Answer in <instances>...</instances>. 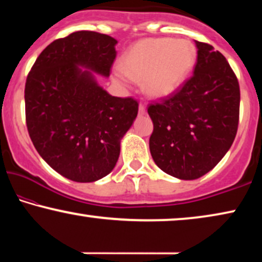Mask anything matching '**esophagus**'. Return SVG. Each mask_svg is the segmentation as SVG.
<instances>
[{"instance_id":"34e87169","label":"esophagus","mask_w":262,"mask_h":262,"mask_svg":"<svg viewBox=\"0 0 262 262\" xmlns=\"http://www.w3.org/2000/svg\"><path fill=\"white\" fill-rule=\"evenodd\" d=\"M145 112H146V110H145V107L142 105H139V107H138V113H139V116H144L145 114Z\"/></svg>"}]
</instances>
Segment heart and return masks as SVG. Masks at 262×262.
Wrapping results in <instances>:
<instances>
[{"mask_svg": "<svg viewBox=\"0 0 262 262\" xmlns=\"http://www.w3.org/2000/svg\"><path fill=\"white\" fill-rule=\"evenodd\" d=\"M196 50L186 39H143L121 58L114 77L120 82L143 80V89L152 98H166L178 91L194 68Z\"/></svg>", "mask_w": 262, "mask_h": 262, "instance_id": "1", "label": "heart"}]
</instances>
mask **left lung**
<instances>
[{
	"mask_svg": "<svg viewBox=\"0 0 262 262\" xmlns=\"http://www.w3.org/2000/svg\"><path fill=\"white\" fill-rule=\"evenodd\" d=\"M193 76L177 94L151 103L154 162L180 180H195L223 159L238 126L239 85L220 51L196 41Z\"/></svg>",
	"mask_w": 262,
	"mask_h": 262,
	"instance_id": "1",
	"label": "left lung"
}]
</instances>
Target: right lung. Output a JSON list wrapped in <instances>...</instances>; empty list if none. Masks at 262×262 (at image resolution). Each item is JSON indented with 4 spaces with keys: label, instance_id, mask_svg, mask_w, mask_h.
I'll list each match as a JSON object with an SVG mask.
<instances>
[{
    "label": "right lung",
    "instance_id": "right-lung-1",
    "mask_svg": "<svg viewBox=\"0 0 262 262\" xmlns=\"http://www.w3.org/2000/svg\"><path fill=\"white\" fill-rule=\"evenodd\" d=\"M117 44L107 34L74 32L46 46L27 76L28 134L41 159L69 180L110 174L137 117L136 100L112 96L96 80L110 76Z\"/></svg>",
    "mask_w": 262,
    "mask_h": 262
}]
</instances>
